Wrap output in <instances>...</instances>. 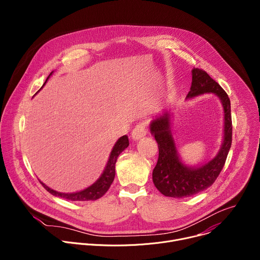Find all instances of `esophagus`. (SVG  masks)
<instances>
[{"label": "esophagus", "mask_w": 260, "mask_h": 260, "mask_svg": "<svg viewBox=\"0 0 260 260\" xmlns=\"http://www.w3.org/2000/svg\"><path fill=\"white\" fill-rule=\"evenodd\" d=\"M146 135H147V128H146L145 122H141L138 125H136V127L132 132V138L135 141L143 139Z\"/></svg>", "instance_id": "34e87169"}]
</instances>
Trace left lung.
Wrapping results in <instances>:
<instances>
[{
    "mask_svg": "<svg viewBox=\"0 0 260 260\" xmlns=\"http://www.w3.org/2000/svg\"><path fill=\"white\" fill-rule=\"evenodd\" d=\"M204 93H215L224 111V137L218 154L202 167L190 168L182 164L171 132V116L166 112L150 124V132L158 144V159L152 173L155 187L164 196L182 199L194 196L215 182L224 167L233 140L231 101L209 74L202 69L192 70V82L186 99Z\"/></svg>",
    "mask_w": 260,
    "mask_h": 260,
    "instance_id": "1",
    "label": "left lung"
}]
</instances>
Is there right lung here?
Wrapping results in <instances>:
<instances>
[{"label":"right lung","mask_w":260,"mask_h":260,"mask_svg":"<svg viewBox=\"0 0 260 260\" xmlns=\"http://www.w3.org/2000/svg\"><path fill=\"white\" fill-rule=\"evenodd\" d=\"M51 74H52V72L50 73V75ZM49 76H48V78H49ZM128 145H129V142H128V138L126 135L122 136L121 138L118 139V141L116 142V144L113 147L112 151H111L109 160L107 162V166H106L105 171L103 172L102 176L96 180V182H94L91 185V186L85 188L84 190L74 192V193H62V192H58V191H55V190L49 188L41 181H40V183L43 185V187L52 196L66 199L68 201H74V202L83 201V202H85V201L99 200L108 191V189L111 186V184H112L114 177H115V164H116L117 157L125 149V148H127Z\"/></svg>","instance_id":"right-lung-1"}]
</instances>
